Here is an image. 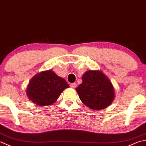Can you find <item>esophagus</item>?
I'll use <instances>...</instances> for the list:
<instances>
[{"label": "esophagus", "mask_w": 146, "mask_h": 146, "mask_svg": "<svg viewBox=\"0 0 146 146\" xmlns=\"http://www.w3.org/2000/svg\"><path fill=\"white\" fill-rule=\"evenodd\" d=\"M70 86L72 88H76L77 84H76V83H71Z\"/></svg>", "instance_id": "obj_1"}]
</instances>
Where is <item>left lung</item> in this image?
<instances>
[{"label":"left lung","instance_id":"1","mask_svg":"<svg viewBox=\"0 0 146 146\" xmlns=\"http://www.w3.org/2000/svg\"><path fill=\"white\" fill-rule=\"evenodd\" d=\"M82 80L76 91L81 102L89 108L99 110L108 107L113 101V87L102 72L89 70L84 74Z\"/></svg>","mask_w":146,"mask_h":146}]
</instances>
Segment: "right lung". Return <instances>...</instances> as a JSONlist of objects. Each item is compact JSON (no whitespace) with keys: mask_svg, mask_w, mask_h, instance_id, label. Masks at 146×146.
Listing matches in <instances>:
<instances>
[{"mask_svg":"<svg viewBox=\"0 0 146 146\" xmlns=\"http://www.w3.org/2000/svg\"><path fill=\"white\" fill-rule=\"evenodd\" d=\"M69 87L65 80L52 70L43 71L31 80L26 90L29 99L37 105H50Z\"/></svg>","mask_w":146,"mask_h":146,"instance_id":"right-lung-1","label":"right lung"}]
</instances>
